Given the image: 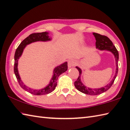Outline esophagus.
I'll return each instance as SVG.
<instances>
[{"label": "esophagus", "mask_w": 130, "mask_h": 130, "mask_svg": "<svg viewBox=\"0 0 130 130\" xmlns=\"http://www.w3.org/2000/svg\"><path fill=\"white\" fill-rule=\"evenodd\" d=\"M68 67H73L76 65V61L73 59H71L69 60L68 63Z\"/></svg>", "instance_id": "1"}]
</instances>
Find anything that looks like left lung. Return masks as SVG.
Returning <instances> with one entry per match:
<instances>
[{
    "instance_id": "1",
    "label": "left lung",
    "mask_w": 130,
    "mask_h": 130,
    "mask_svg": "<svg viewBox=\"0 0 130 130\" xmlns=\"http://www.w3.org/2000/svg\"><path fill=\"white\" fill-rule=\"evenodd\" d=\"M93 35L95 36L96 40V47L101 50H108L112 52L115 55V59H116V69L115 75L113 77V80L110 82V83H109L108 85L105 86L104 87L100 88H91L86 87L84 84L81 82L80 80V76H81L82 70L80 69L79 67H76V68L77 69L79 72V76L78 77L77 79L75 82V86L76 89L79 90V91L83 92L84 94L91 95H96L103 93V92L106 91L111 87L112 84L114 83V81L116 79L117 73H118V60H119V53L118 51L116 49L115 46L113 45V43L109 39L108 37L104 35H101L96 34V33H93Z\"/></svg>"
}]
</instances>
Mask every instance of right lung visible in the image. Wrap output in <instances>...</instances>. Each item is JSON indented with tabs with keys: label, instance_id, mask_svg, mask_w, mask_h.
<instances>
[{
	"label": "right lung",
	"instance_id": "obj_1",
	"mask_svg": "<svg viewBox=\"0 0 130 130\" xmlns=\"http://www.w3.org/2000/svg\"><path fill=\"white\" fill-rule=\"evenodd\" d=\"M48 32H41V33H34V34H30L27 38H25L22 42L20 43L19 46L16 49L15 55H14V72L16 76V78L18 80V83L22 88L25 91H28L29 93L36 95H41L47 94L54 91L55 87L57 85V80L59 76L68 69V63L65 62V63H62L60 65L58 66L54 70L53 72V75L52 79H51L50 83L46 87L40 90H34L26 86L21 80L19 73H18L17 65H18V60L20 57L22 55L23 50L27 44H30L32 42H37V41H48L50 40V38L48 36Z\"/></svg>",
	"mask_w": 130,
	"mask_h": 130
}]
</instances>
